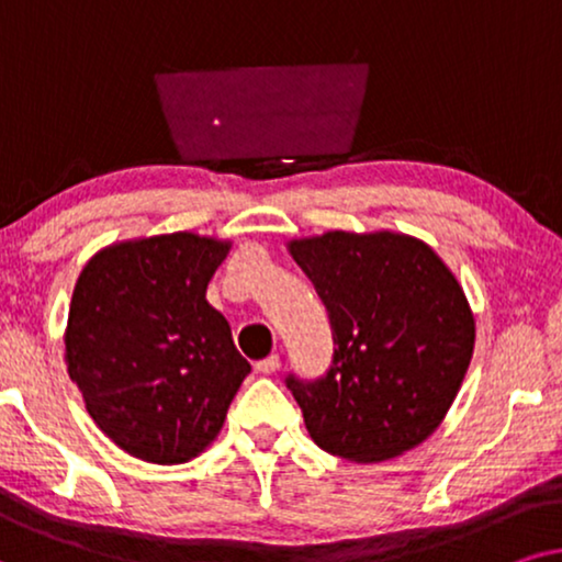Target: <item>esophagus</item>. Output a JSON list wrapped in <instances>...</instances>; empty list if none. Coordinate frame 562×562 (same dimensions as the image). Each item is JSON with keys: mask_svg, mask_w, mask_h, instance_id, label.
<instances>
[{"mask_svg": "<svg viewBox=\"0 0 562 562\" xmlns=\"http://www.w3.org/2000/svg\"><path fill=\"white\" fill-rule=\"evenodd\" d=\"M277 368H280V357L277 355H269L257 362V372H261V375H272V372H277Z\"/></svg>", "mask_w": 562, "mask_h": 562, "instance_id": "1", "label": "esophagus"}]
</instances>
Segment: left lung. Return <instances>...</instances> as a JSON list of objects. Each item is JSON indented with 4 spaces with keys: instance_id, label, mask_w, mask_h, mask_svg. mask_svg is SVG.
Masks as SVG:
<instances>
[{
    "instance_id": "left-lung-1",
    "label": "left lung",
    "mask_w": 562,
    "mask_h": 562,
    "mask_svg": "<svg viewBox=\"0 0 562 562\" xmlns=\"http://www.w3.org/2000/svg\"><path fill=\"white\" fill-rule=\"evenodd\" d=\"M326 305V375H288L321 450L380 462L414 450L442 424L465 380L475 318L458 277L431 246L393 231L288 244Z\"/></svg>"
}]
</instances>
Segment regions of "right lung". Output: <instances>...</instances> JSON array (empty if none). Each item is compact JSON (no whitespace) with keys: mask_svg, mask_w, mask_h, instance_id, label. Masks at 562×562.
Returning <instances> with one entry per match:
<instances>
[{"mask_svg":"<svg viewBox=\"0 0 562 562\" xmlns=\"http://www.w3.org/2000/svg\"><path fill=\"white\" fill-rule=\"evenodd\" d=\"M228 249L179 231L112 244L81 269L64 334L69 378L94 424L133 458H198L251 372L205 301Z\"/></svg>","mask_w":562,"mask_h":562,"instance_id":"add662e5","label":"right lung"}]
</instances>
